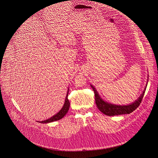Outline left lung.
Listing matches in <instances>:
<instances>
[{
  "instance_id": "8db88e82",
  "label": "left lung",
  "mask_w": 158,
  "mask_h": 158,
  "mask_svg": "<svg viewBox=\"0 0 158 158\" xmlns=\"http://www.w3.org/2000/svg\"><path fill=\"white\" fill-rule=\"evenodd\" d=\"M90 85L95 94V103L98 110L105 115H109V116H113V115H118L121 114H129L132 112L134 110H135L139 106V105L141 103V101L143 100V98L144 97V95L146 89V87L148 85V81L145 86V89L143 90L142 94L140 95V97L136 100H135V102L130 104L126 105H126H124V106H120V105L119 106V105L113 104V103L107 102V101H105L100 97V95H99L98 92H97V90H96L95 87L92 85Z\"/></svg>"
}]
</instances>
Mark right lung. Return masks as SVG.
Wrapping results in <instances>:
<instances>
[{
  "label": "right lung",
  "mask_w": 158,
  "mask_h": 158,
  "mask_svg": "<svg viewBox=\"0 0 158 158\" xmlns=\"http://www.w3.org/2000/svg\"><path fill=\"white\" fill-rule=\"evenodd\" d=\"M68 90H69V89H68V92H67V94H66V96L65 98L64 103V105H63V107L61 108V109L56 114H55L53 116H52L49 118L46 119L45 120L39 122L40 123L46 124V123H49V122H52L58 120L60 119H61L67 114V112L69 110V105H70V103L68 99V92H69Z\"/></svg>",
  "instance_id": "right-lung-1"
}]
</instances>
